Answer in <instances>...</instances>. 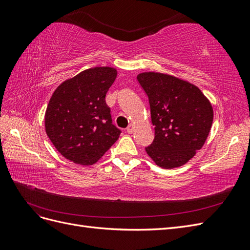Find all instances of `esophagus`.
<instances>
[{"instance_id":"obj_1","label":"esophagus","mask_w":250,"mask_h":250,"mask_svg":"<svg viewBox=\"0 0 250 250\" xmlns=\"http://www.w3.org/2000/svg\"><path fill=\"white\" fill-rule=\"evenodd\" d=\"M133 129H134V125H133V124H129V125H128L126 130H127L128 133H132V132H133Z\"/></svg>"}]
</instances>
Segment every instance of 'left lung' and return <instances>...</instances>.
Returning a JSON list of instances; mask_svg holds the SVG:
<instances>
[{
  "label": "left lung",
  "instance_id": "1",
  "mask_svg": "<svg viewBox=\"0 0 250 250\" xmlns=\"http://www.w3.org/2000/svg\"><path fill=\"white\" fill-rule=\"evenodd\" d=\"M138 81L149 98L154 140L147 154L164 169L187 164L206 143L213 106L193 83L163 73L145 72Z\"/></svg>",
  "mask_w": 250,
  "mask_h": 250
}]
</instances>
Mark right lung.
Wrapping results in <instances>:
<instances>
[{
    "label": "right lung",
    "mask_w": 250,
    "mask_h": 250,
    "mask_svg": "<svg viewBox=\"0 0 250 250\" xmlns=\"http://www.w3.org/2000/svg\"><path fill=\"white\" fill-rule=\"evenodd\" d=\"M117 75L111 66L90 67L60 83L53 93L44 113V129L66 160L94 165L119 139L121 131L111 123L105 102Z\"/></svg>",
    "instance_id": "1"
}]
</instances>
